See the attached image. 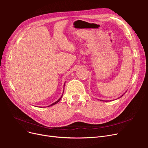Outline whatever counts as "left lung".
<instances>
[{
    "label": "left lung",
    "mask_w": 148,
    "mask_h": 148,
    "mask_svg": "<svg viewBox=\"0 0 148 148\" xmlns=\"http://www.w3.org/2000/svg\"><path fill=\"white\" fill-rule=\"evenodd\" d=\"M127 91H126L125 92H127ZM123 94V95H124V94ZM123 95H122L121 97H120V98H121V97H122V96H123ZM100 101H104V100H100Z\"/></svg>",
    "instance_id": "8db88e82"
}]
</instances>
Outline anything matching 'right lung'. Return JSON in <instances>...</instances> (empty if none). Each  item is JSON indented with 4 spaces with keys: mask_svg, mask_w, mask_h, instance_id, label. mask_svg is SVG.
Wrapping results in <instances>:
<instances>
[{
    "mask_svg": "<svg viewBox=\"0 0 148 148\" xmlns=\"http://www.w3.org/2000/svg\"><path fill=\"white\" fill-rule=\"evenodd\" d=\"M65 83H64V86H65ZM63 93H64V92H63ZM62 95H63V94H62V96H61V97H60V98H59V99H58V101H56V102H54V103H53V104H51V105H50V106H53V105H54V104H57V103H58V102H59V101H60V99H61V98H62ZM49 106H48V107H49Z\"/></svg>",
    "mask_w": 148,
    "mask_h": 148,
    "instance_id": "right-lung-1",
    "label": "right lung"
}]
</instances>
